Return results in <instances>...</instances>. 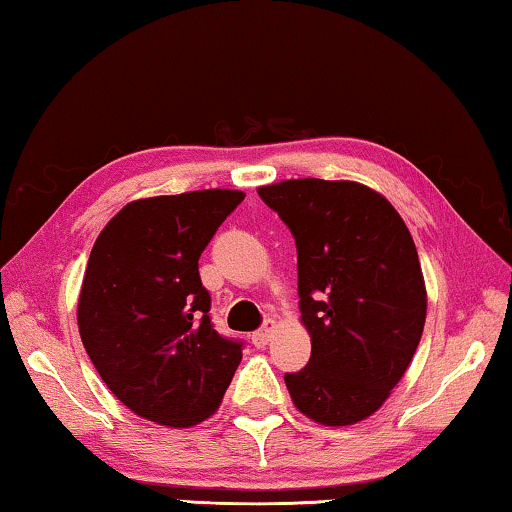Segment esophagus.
Listing matches in <instances>:
<instances>
[{
  "label": "esophagus",
  "instance_id": "1",
  "mask_svg": "<svg viewBox=\"0 0 512 512\" xmlns=\"http://www.w3.org/2000/svg\"><path fill=\"white\" fill-rule=\"evenodd\" d=\"M272 334H274V322L267 320L261 329H256V332L251 334V343H254L256 348H265V345L272 341Z\"/></svg>",
  "mask_w": 512,
  "mask_h": 512
}]
</instances>
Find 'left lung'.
<instances>
[{"label":"left lung","mask_w":512,"mask_h":512,"mask_svg":"<svg viewBox=\"0 0 512 512\" xmlns=\"http://www.w3.org/2000/svg\"><path fill=\"white\" fill-rule=\"evenodd\" d=\"M297 247V295L311 359L286 373L297 410L350 426L389 398L419 348L426 286L396 208L350 180L300 178L258 190Z\"/></svg>","instance_id":"1"}]
</instances>
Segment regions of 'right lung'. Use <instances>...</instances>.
Wrapping results in <instances>:
<instances>
[{"label":"right lung","instance_id":"right-lung-1","mask_svg":"<svg viewBox=\"0 0 512 512\" xmlns=\"http://www.w3.org/2000/svg\"><path fill=\"white\" fill-rule=\"evenodd\" d=\"M245 194L201 190L132 201L98 235L77 325L96 371L132 412L171 428L222 403L245 343L210 320L199 258Z\"/></svg>","mask_w":512,"mask_h":512}]
</instances>
